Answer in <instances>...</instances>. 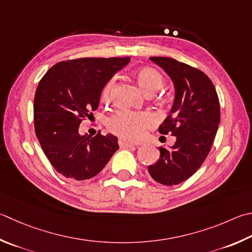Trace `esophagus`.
Wrapping results in <instances>:
<instances>
[{
	"instance_id": "obj_1",
	"label": "esophagus",
	"mask_w": 252,
	"mask_h": 252,
	"mask_svg": "<svg viewBox=\"0 0 252 252\" xmlns=\"http://www.w3.org/2000/svg\"><path fill=\"white\" fill-rule=\"evenodd\" d=\"M118 143L120 145V148H132V146H134L133 143H131V142L126 141L125 139H119Z\"/></svg>"
}]
</instances>
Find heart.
I'll return each instance as SVG.
<instances>
[{
  "mask_svg": "<svg viewBox=\"0 0 252 252\" xmlns=\"http://www.w3.org/2000/svg\"><path fill=\"white\" fill-rule=\"evenodd\" d=\"M136 80L141 89L146 94H153L164 85V77L158 70L152 67H142L135 72ZM116 87V78H111L101 93V100L103 102H110L113 95V90ZM153 117L146 112H131L119 111L109 118L107 126L112 133L121 136L126 140H139L143 132L153 125Z\"/></svg>",
  "mask_w": 252,
  "mask_h": 252,
  "instance_id": "obj_1",
  "label": "heart"
}]
</instances>
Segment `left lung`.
I'll use <instances>...</instances> for the list:
<instances>
[{
    "label": "left lung",
    "instance_id": "obj_1",
    "mask_svg": "<svg viewBox=\"0 0 252 252\" xmlns=\"http://www.w3.org/2000/svg\"><path fill=\"white\" fill-rule=\"evenodd\" d=\"M165 70L175 87L171 113L158 127L176 138L171 149L159 146V158L149 173L159 184H180L193 175L207 158L220 121L219 99L202 70L170 57H150Z\"/></svg>",
    "mask_w": 252,
    "mask_h": 252
}]
</instances>
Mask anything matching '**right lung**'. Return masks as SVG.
I'll return each instance as SVG.
<instances>
[{
	"mask_svg": "<svg viewBox=\"0 0 252 252\" xmlns=\"http://www.w3.org/2000/svg\"><path fill=\"white\" fill-rule=\"evenodd\" d=\"M130 57L78 58L61 62L44 75L34 98L35 133L58 173L89 180L119 149L112 134L81 135L80 123L99 106L103 87Z\"/></svg>",
	"mask_w": 252,
	"mask_h": 252,
	"instance_id": "obj_1",
	"label": "right lung"
}]
</instances>
